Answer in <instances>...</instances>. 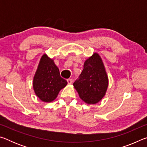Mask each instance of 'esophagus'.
<instances>
[{
	"mask_svg": "<svg viewBox=\"0 0 147 147\" xmlns=\"http://www.w3.org/2000/svg\"><path fill=\"white\" fill-rule=\"evenodd\" d=\"M67 82L69 84H71L72 83H73V79L72 78L67 79Z\"/></svg>",
	"mask_w": 147,
	"mask_h": 147,
	"instance_id": "obj_1",
	"label": "esophagus"
}]
</instances>
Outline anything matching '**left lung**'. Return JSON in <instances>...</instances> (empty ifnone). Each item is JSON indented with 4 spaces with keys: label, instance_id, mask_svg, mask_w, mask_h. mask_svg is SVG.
Listing matches in <instances>:
<instances>
[{
    "label": "left lung",
    "instance_id": "1",
    "mask_svg": "<svg viewBox=\"0 0 147 147\" xmlns=\"http://www.w3.org/2000/svg\"><path fill=\"white\" fill-rule=\"evenodd\" d=\"M73 86L80 97L86 103L96 104L105 95L108 79L98 54L94 53L85 61L82 72Z\"/></svg>",
    "mask_w": 147,
    "mask_h": 147
}]
</instances>
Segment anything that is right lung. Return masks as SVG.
Returning <instances> with one entry per match:
<instances>
[{
  "mask_svg": "<svg viewBox=\"0 0 147 147\" xmlns=\"http://www.w3.org/2000/svg\"><path fill=\"white\" fill-rule=\"evenodd\" d=\"M67 84V82L60 76L54 61L44 54L34 78L33 87L36 95L42 101L52 102Z\"/></svg>",
  "mask_w": 147,
  "mask_h": 147,
  "instance_id": "add662e5",
  "label": "right lung"
}]
</instances>
